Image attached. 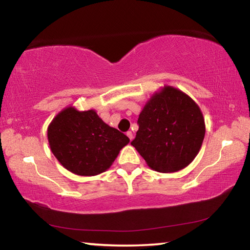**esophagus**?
<instances>
[{"label": "esophagus", "mask_w": 250, "mask_h": 250, "mask_svg": "<svg viewBox=\"0 0 250 250\" xmlns=\"http://www.w3.org/2000/svg\"><path fill=\"white\" fill-rule=\"evenodd\" d=\"M126 135H128V138L130 139V140H132L133 139V133L131 132V131H128V132H126Z\"/></svg>", "instance_id": "34e87169"}]
</instances>
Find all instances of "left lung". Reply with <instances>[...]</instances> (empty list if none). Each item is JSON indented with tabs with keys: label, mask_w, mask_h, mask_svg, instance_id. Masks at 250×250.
<instances>
[{
	"label": "left lung",
	"mask_w": 250,
	"mask_h": 250,
	"mask_svg": "<svg viewBox=\"0 0 250 250\" xmlns=\"http://www.w3.org/2000/svg\"><path fill=\"white\" fill-rule=\"evenodd\" d=\"M139 130L131 142L147 166L161 173L188 166L201 150L205 121L191 97L164 86L146 101L138 119Z\"/></svg>",
	"instance_id": "obj_1"
}]
</instances>
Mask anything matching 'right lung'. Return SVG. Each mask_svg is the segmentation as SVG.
<instances>
[{
	"mask_svg": "<svg viewBox=\"0 0 250 250\" xmlns=\"http://www.w3.org/2000/svg\"><path fill=\"white\" fill-rule=\"evenodd\" d=\"M47 138L58 162L80 176L107 171L130 141L125 134L104 124L96 110L79 111L73 105L62 109L52 120Z\"/></svg>",
	"mask_w": 250,
	"mask_h": 250,
	"instance_id": "1",
	"label": "right lung"
}]
</instances>
